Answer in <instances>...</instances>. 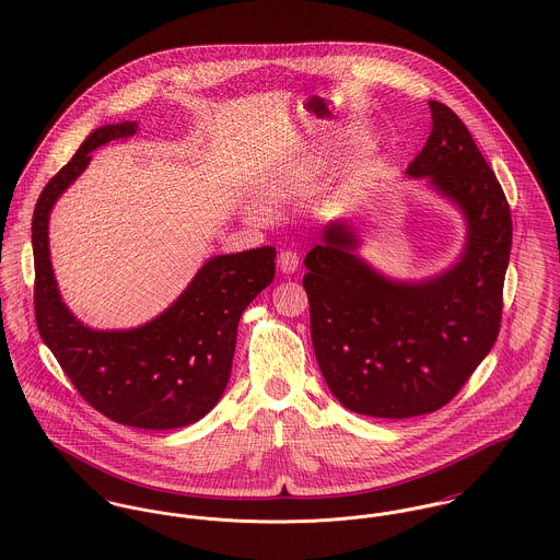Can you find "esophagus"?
Here are the masks:
<instances>
[{
    "mask_svg": "<svg viewBox=\"0 0 560 560\" xmlns=\"http://www.w3.org/2000/svg\"><path fill=\"white\" fill-rule=\"evenodd\" d=\"M278 267L282 273H295L300 267V254L293 249H282L278 254Z\"/></svg>",
    "mask_w": 560,
    "mask_h": 560,
    "instance_id": "obj_1",
    "label": "esophagus"
}]
</instances>
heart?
Masks as SVG:
<instances>
[{
    "label": "heart",
    "mask_w": 560,
    "mask_h": 560,
    "mask_svg": "<svg viewBox=\"0 0 560 560\" xmlns=\"http://www.w3.org/2000/svg\"><path fill=\"white\" fill-rule=\"evenodd\" d=\"M276 191H280V189H276Z\"/></svg>",
    "instance_id": "b5f03b06"
}]
</instances>
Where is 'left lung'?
<instances>
[{"label":"left lung","mask_w":560,"mask_h":560,"mask_svg":"<svg viewBox=\"0 0 560 560\" xmlns=\"http://www.w3.org/2000/svg\"><path fill=\"white\" fill-rule=\"evenodd\" d=\"M433 129L405 170L466 220L459 260L424 280H393L360 254L345 220L306 254L311 336L331 395L349 411L411 418L453 399L491 351L502 319L511 209L468 127L429 101Z\"/></svg>","instance_id":"1"}]
</instances>
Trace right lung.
Masks as SVG:
<instances>
[{
    "instance_id": "add662e5",
    "label": "right lung",
    "mask_w": 560,
    "mask_h": 560,
    "mask_svg": "<svg viewBox=\"0 0 560 560\" xmlns=\"http://www.w3.org/2000/svg\"><path fill=\"white\" fill-rule=\"evenodd\" d=\"M138 122L103 125L43 189L32 218L34 311L40 338L83 399L109 420L165 431L198 422L222 399L237 327L249 302L276 276V247L209 258L160 317L131 329H92L62 302L51 256L49 215L88 167L92 151L127 140Z\"/></svg>"
}]
</instances>
